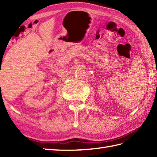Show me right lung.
Masks as SVG:
<instances>
[{"mask_svg": "<svg viewBox=\"0 0 157 157\" xmlns=\"http://www.w3.org/2000/svg\"><path fill=\"white\" fill-rule=\"evenodd\" d=\"M0 85H1V84H0Z\"/></svg>", "mask_w": 157, "mask_h": 157, "instance_id": "1", "label": "right lung"}]
</instances>
